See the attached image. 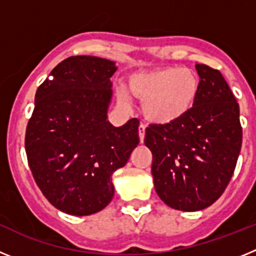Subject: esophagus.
<instances>
[{
	"instance_id": "34e87169",
	"label": "esophagus",
	"mask_w": 256,
	"mask_h": 256,
	"mask_svg": "<svg viewBox=\"0 0 256 256\" xmlns=\"http://www.w3.org/2000/svg\"><path fill=\"white\" fill-rule=\"evenodd\" d=\"M144 132H146V126L144 124H141V126H138V136H140V142H144Z\"/></svg>"
}]
</instances>
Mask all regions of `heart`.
<instances>
[{
  "label": "heart",
  "instance_id": "heart-1",
  "mask_svg": "<svg viewBox=\"0 0 256 256\" xmlns=\"http://www.w3.org/2000/svg\"><path fill=\"white\" fill-rule=\"evenodd\" d=\"M128 87L144 101V112L150 120L166 124L182 118L194 106L198 94V78L194 70L172 66L136 72L128 78ZM119 98L128 101L122 90Z\"/></svg>",
  "mask_w": 256,
  "mask_h": 256
}]
</instances>
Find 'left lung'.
Here are the masks:
<instances>
[{"instance_id": "1", "label": "left lung", "mask_w": 256, "mask_h": 256, "mask_svg": "<svg viewBox=\"0 0 256 256\" xmlns=\"http://www.w3.org/2000/svg\"><path fill=\"white\" fill-rule=\"evenodd\" d=\"M198 94L190 112L166 124H151L144 144L152 152L156 194L168 206L198 212L228 186L242 144L240 106L219 70L196 64Z\"/></svg>"}]
</instances>
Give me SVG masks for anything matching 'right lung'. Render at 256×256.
Wrapping results in <instances>:
<instances>
[{
  "label": "right lung",
  "instance_id": "1",
  "mask_svg": "<svg viewBox=\"0 0 256 256\" xmlns=\"http://www.w3.org/2000/svg\"><path fill=\"white\" fill-rule=\"evenodd\" d=\"M114 61L72 56L38 87L26 151L36 183L56 209L83 216L112 200V176L137 148L138 119L108 120Z\"/></svg>",
  "mask_w": 256,
  "mask_h": 256
}]
</instances>
